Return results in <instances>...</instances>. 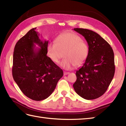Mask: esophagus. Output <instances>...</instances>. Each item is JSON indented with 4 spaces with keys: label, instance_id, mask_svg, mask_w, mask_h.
<instances>
[{
    "label": "esophagus",
    "instance_id": "esophagus-1",
    "mask_svg": "<svg viewBox=\"0 0 126 126\" xmlns=\"http://www.w3.org/2000/svg\"><path fill=\"white\" fill-rule=\"evenodd\" d=\"M69 74V72H66V71H64V75H68Z\"/></svg>",
    "mask_w": 126,
    "mask_h": 126
}]
</instances>
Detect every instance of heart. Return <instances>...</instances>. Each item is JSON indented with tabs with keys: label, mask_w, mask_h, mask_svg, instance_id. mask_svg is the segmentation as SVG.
I'll return each mask as SVG.
<instances>
[{
	"label": "heart",
	"mask_w": 126,
	"mask_h": 126,
	"mask_svg": "<svg viewBox=\"0 0 126 126\" xmlns=\"http://www.w3.org/2000/svg\"><path fill=\"white\" fill-rule=\"evenodd\" d=\"M55 42H49L47 46V55L53 63H59L64 52L65 58L61 66L66 70L72 69L75 65L79 67L86 61L89 48L78 34L73 32H65L56 37Z\"/></svg>",
	"instance_id": "1"
}]
</instances>
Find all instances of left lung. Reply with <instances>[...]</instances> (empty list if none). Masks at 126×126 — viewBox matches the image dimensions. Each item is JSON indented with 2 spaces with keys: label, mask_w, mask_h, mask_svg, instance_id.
Instances as JSON below:
<instances>
[{
  "label": "left lung",
  "mask_w": 126,
  "mask_h": 126,
  "mask_svg": "<svg viewBox=\"0 0 126 126\" xmlns=\"http://www.w3.org/2000/svg\"><path fill=\"white\" fill-rule=\"evenodd\" d=\"M86 40L89 53L86 61L76 71L73 84L76 93L85 100H94L106 92L115 73L114 54L108 43L95 32L75 28Z\"/></svg>",
  "instance_id": "8db88e82"
}]
</instances>
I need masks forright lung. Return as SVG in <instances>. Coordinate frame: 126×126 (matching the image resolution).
I'll return each mask as SVG.
<instances>
[{
  "label": "right lung",
  "mask_w": 126,
  "mask_h": 126,
  "mask_svg": "<svg viewBox=\"0 0 126 126\" xmlns=\"http://www.w3.org/2000/svg\"><path fill=\"white\" fill-rule=\"evenodd\" d=\"M36 29H31L16 43L12 76L24 94L39 101L53 93L63 72L47 56L48 41L39 38ZM34 44L40 47H36Z\"/></svg>",
  "instance_id": "1"
}]
</instances>
